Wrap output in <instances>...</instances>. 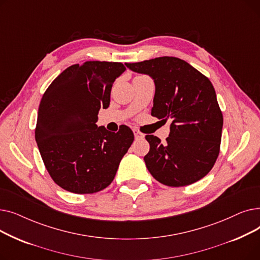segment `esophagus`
Listing matches in <instances>:
<instances>
[{
    "mask_svg": "<svg viewBox=\"0 0 260 260\" xmlns=\"http://www.w3.org/2000/svg\"><path fill=\"white\" fill-rule=\"evenodd\" d=\"M134 135H135L136 139H143L144 138V135L138 129H134Z\"/></svg>",
    "mask_w": 260,
    "mask_h": 260,
    "instance_id": "obj_1",
    "label": "esophagus"
}]
</instances>
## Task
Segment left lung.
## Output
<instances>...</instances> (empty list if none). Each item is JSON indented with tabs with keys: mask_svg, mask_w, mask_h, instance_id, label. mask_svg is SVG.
Returning <instances> with one entry per match:
<instances>
[{
	"mask_svg": "<svg viewBox=\"0 0 260 260\" xmlns=\"http://www.w3.org/2000/svg\"><path fill=\"white\" fill-rule=\"evenodd\" d=\"M125 65L154 79L152 116L172 121L165 143L154 135L145 136L149 143V152L144 156L148 172L168 186H185L200 180L209 174L219 155L223 124L211 81L175 57Z\"/></svg>",
	"mask_w": 260,
	"mask_h": 260,
	"instance_id": "left-lung-1",
	"label": "left lung"
}]
</instances>
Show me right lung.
<instances>
[{"mask_svg": "<svg viewBox=\"0 0 260 260\" xmlns=\"http://www.w3.org/2000/svg\"><path fill=\"white\" fill-rule=\"evenodd\" d=\"M126 70L120 62L87 61L67 67L43 93L36 140L44 166L59 186L75 194H93L115 178L134 133L97 126L101 107L111 101L114 81Z\"/></svg>", "mask_w": 260, "mask_h": 260, "instance_id": "obj_1", "label": "right lung"}]
</instances>
